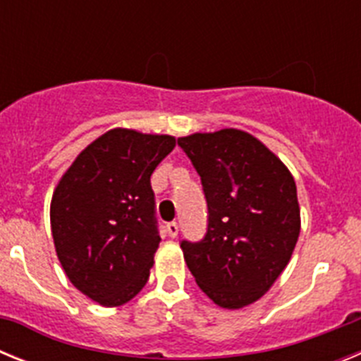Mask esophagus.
I'll return each mask as SVG.
<instances>
[{
  "mask_svg": "<svg viewBox=\"0 0 361 361\" xmlns=\"http://www.w3.org/2000/svg\"><path fill=\"white\" fill-rule=\"evenodd\" d=\"M166 233H168V237L175 238L178 235V224L177 222H170V224L166 226Z\"/></svg>",
  "mask_w": 361,
  "mask_h": 361,
  "instance_id": "1",
  "label": "esophagus"
}]
</instances>
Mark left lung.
I'll return each mask as SVG.
<instances>
[{
	"label": "left lung",
	"instance_id": "left-lung-1",
	"mask_svg": "<svg viewBox=\"0 0 361 361\" xmlns=\"http://www.w3.org/2000/svg\"><path fill=\"white\" fill-rule=\"evenodd\" d=\"M202 180L208 233L183 242L191 275L219 307L242 309L262 298L291 260L300 204L288 166L244 130L180 137Z\"/></svg>",
	"mask_w": 361,
	"mask_h": 361
}]
</instances>
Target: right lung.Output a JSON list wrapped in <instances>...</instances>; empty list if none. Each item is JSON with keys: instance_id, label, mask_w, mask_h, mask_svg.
Returning <instances> with one entry per match:
<instances>
[{"instance_id": "obj_1", "label": "right lung", "mask_w": 361, "mask_h": 361, "mask_svg": "<svg viewBox=\"0 0 361 361\" xmlns=\"http://www.w3.org/2000/svg\"><path fill=\"white\" fill-rule=\"evenodd\" d=\"M173 135L108 130L79 153L50 202L54 247L73 288L104 307L133 298L159 250L152 177Z\"/></svg>"}]
</instances>
